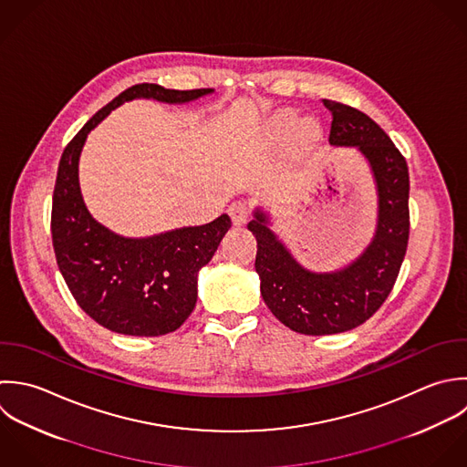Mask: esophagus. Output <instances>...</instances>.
<instances>
[{"label":"esophagus","mask_w":467,"mask_h":467,"mask_svg":"<svg viewBox=\"0 0 467 467\" xmlns=\"http://www.w3.org/2000/svg\"><path fill=\"white\" fill-rule=\"evenodd\" d=\"M229 216L234 225H244L249 220V205L245 202H234L229 205Z\"/></svg>","instance_id":"34e87169"}]
</instances>
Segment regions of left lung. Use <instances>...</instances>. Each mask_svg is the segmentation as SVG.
Returning <instances> with one entry per match:
<instances>
[{"label": "left lung", "mask_w": 467, "mask_h": 467, "mask_svg": "<svg viewBox=\"0 0 467 467\" xmlns=\"http://www.w3.org/2000/svg\"><path fill=\"white\" fill-rule=\"evenodd\" d=\"M329 109L331 145L357 147L368 160L379 194L373 242L348 267L333 273L304 269L254 211L247 229L258 242L254 269L271 313L289 329L322 337L362 326L389 296L410 240V171L391 138L362 110L324 99Z\"/></svg>", "instance_id": "obj_1"}]
</instances>
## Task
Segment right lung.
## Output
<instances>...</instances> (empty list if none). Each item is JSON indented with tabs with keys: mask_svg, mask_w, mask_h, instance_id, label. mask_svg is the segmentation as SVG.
Here are the masks:
<instances>
[{
	"mask_svg": "<svg viewBox=\"0 0 467 467\" xmlns=\"http://www.w3.org/2000/svg\"><path fill=\"white\" fill-rule=\"evenodd\" d=\"M213 88L174 90L138 83L98 110L65 147L52 194V245L57 267L78 306L99 326L129 337L176 331L198 298V271L211 262L231 227L227 214L211 223L149 238H123L87 211L78 161L87 134L116 107L136 98L187 103Z\"/></svg>",
	"mask_w": 467,
	"mask_h": 467,
	"instance_id": "obj_1",
	"label": "right lung"
}]
</instances>
